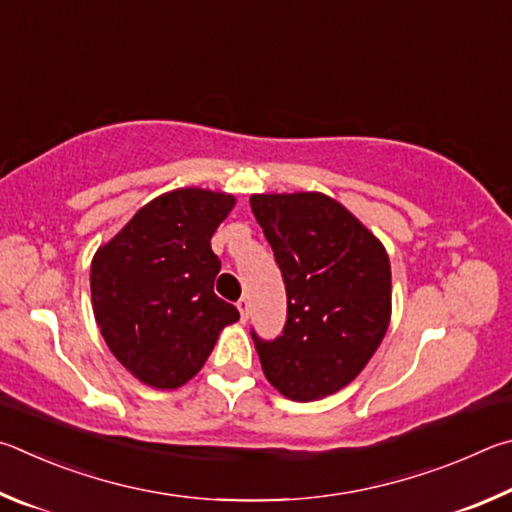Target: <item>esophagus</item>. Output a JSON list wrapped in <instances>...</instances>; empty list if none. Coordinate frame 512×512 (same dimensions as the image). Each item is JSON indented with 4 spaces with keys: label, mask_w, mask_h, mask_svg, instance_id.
I'll return each mask as SVG.
<instances>
[{
    "label": "esophagus",
    "mask_w": 512,
    "mask_h": 512,
    "mask_svg": "<svg viewBox=\"0 0 512 512\" xmlns=\"http://www.w3.org/2000/svg\"><path fill=\"white\" fill-rule=\"evenodd\" d=\"M238 310H240V317H242V321H247V317H249V299L247 297H242L238 303Z\"/></svg>",
    "instance_id": "esophagus-1"
}]
</instances>
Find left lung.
Returning <instances> with one entry per match:
<instances>
[{
	"label": "left lung",
	"mask_w": 512,
	"mask_h": 512,
	"mask_svg": "<svg viewBox=\"0 0 512 512\" xmlns=\"http://www.w3.org/2000/svg\"><path fill=\"white\" fill-rule=\"evenodd\" d=\"M249 204L288 292L283 335L251 333L263 373L290 400L326 398L362 373L387 335V249L324 193H263Z\"/></svg>",
	"instance_id": "left-lung-1"
}]
</instances>
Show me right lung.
<instances>
[{"mask_svg":"<svg viewBox=\"0 0 512 512\" xmlns=\"http://www.w3.org/2000/svg\"><path fill=\"white\" fill-rule=\"evenodd\" d=\"M236 197L175 188L150 200L96 249L92 308L107 348L139 382L177 389L197 375L236 306L215 297L211 236Z\"/></svg>","mask_w":512,"mask_h":512,"instance_id":"obj_1","label":"right lung"}]
</instances>
